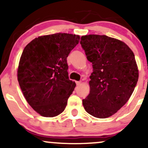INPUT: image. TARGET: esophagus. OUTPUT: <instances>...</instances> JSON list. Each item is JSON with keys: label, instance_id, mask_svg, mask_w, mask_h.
I'll return each instance as SVG.
<instances>
[{"label": "esophagus", "instance_id": "obj_1", "mask_svg": "<svg viewBox=\"0 0 148 148\" xmlns=\"http://www.w3.org/2000/svg\"><path fill=\"white\" fill-rule=\"evenodd\" d=\"M76 85H80V83H81V82H80V81H76Z\"/></svg>", "mask_w": 148, "mask_h": 148}]
</instances>
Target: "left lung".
<instances>
[{"mask_svg": "<svg viewBox=\"0 0 148 148\" xmlns=\"http://www.w3.org/2000/svg\"><path fill=\"white\" fill-rule=\"evenodd\" d=\"M80 44L92 63L90 92L83 100L85 111L106 118L117 113L131 96L139 78L132 50L124 42L106 35L82 36Z\"/></svg>", "mask_w": 148, "mask_h": 148, "instance_id": "1", "label": "left lung"}]
</instances>
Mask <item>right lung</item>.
<instances>
[{
    "instance_id": "add662e5",
    "label": "right lung",
    "mask_w": 148,
    "mask_h": 148,
    "mask_svg": "<svg viewBox=\"0 0 148 148\" xmlns=\"http://www.w3.org/2000/svg\"><path fill=\"white\" fill-rule=\"evenodd\" d=\"M79 40V35L69 33L44 35L22 52L18 83L29 105L43 117H55L66 107L76 87L69 79L67 57Z\"/></svg>"
}]
</instances>
